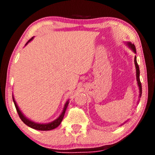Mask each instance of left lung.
Listing matches in <instances>:
<instances>
[{"instance_id":"8db88e82","label":"left lung","mask_w":155,"mask_h":155,"mask_svg":"<svg viewBox=\"0 0 155 155\" xmlns=\"http://www.w3.org/2000/svg\"><path fill=\"white\" fill-rule=\"evenodd\" d=\"M128 45L130 46V47L132 48V50L134 51L135 53H136V49H135V46L133 44H131L130 42H128ZM134 61H135V68H136V77H137V84H138L139 86V88H140V97H141L142 95V84H141V82H140V68H139V66L138 65H137V60H136V56H135V59H134Z\"/></svg>"}]
</instances>
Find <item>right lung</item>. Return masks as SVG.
I'll return each instance as SVG.
<instances>
[{
  "mask_svg": "<svg viewBox=\"0 0 155 155\" xmlns=\"http://www.w3.org/2000/svg\"><path fill=\"white\" fill-rule=\"evenodd\" d=\"M32 39H33V37L31 38V39H29V41L27 42L26 44H28L29 42ZM12 100H13V102L15 104V106L16 110H17V111H18V115H19V116H20V119L22 120V122L24 123L25 124H26L27 126H28L29 127H30V128H34V129H36V130H53V129L57 128V127H58L59 125L61 124V121H62V120H63V116H64V115H65V110H66L67 107H68V103H69L68 101L67 102L65 103L64 109H63V112H62V113H61L60 116H59V117L57 118L56 120H55L54 121H53L51 123H49V124H37V123L31 121V120H29L28 118H27L26 117H25V116L22 114V112L20 111V110L19 109V108L18 107V105H17L15 101V99H14L13 97H12Z\"/></svg>",
  "mask_w": 155,
  "mask_h": 155,
  "instance_id": "obj_1",
  "label": "right lung"
}]
</instances>
